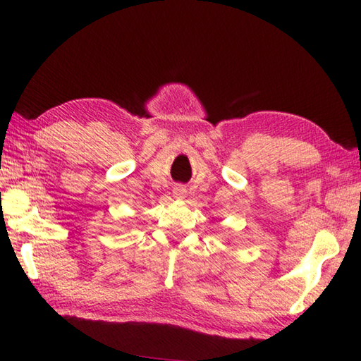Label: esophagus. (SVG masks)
<instances>
[{
  "instance_id": "34e87169",
  "label": "esophagus",
  "mask_w": 361,
  "mask_h": 361,
  "mask_svg": "<svg viewBox=\"0 0 361 361\" xmlns=\"http://www.w3.org/2000/svg\"><path fill=\"white\" fill-rule=\"evenodd\" d=\"M185 195H186V189L183 186H178V188L173 189V197L175 198H185Z\"/></svg>"
}]
</instances>
